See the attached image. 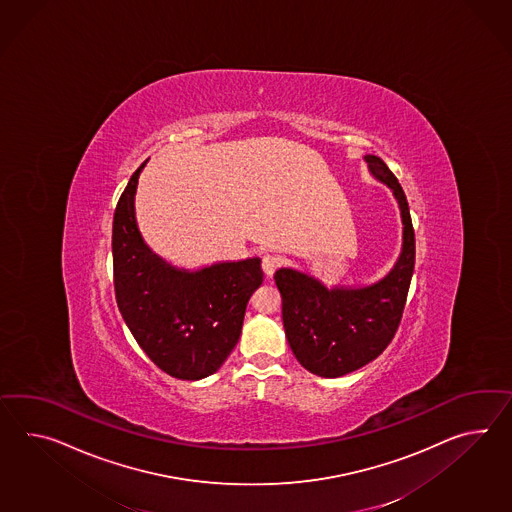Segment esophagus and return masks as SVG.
<instances>
[{
    "instance_id": "esophagus-1",
    "label": "esophagus",
    "mask_w": 512,
    "mask_h": 512,
    "mask_svg": "<svg viewBox=\"0 0 512 512\" xmlns=\"http://www.w3.org/2000/svg\"><path fill=\"white\" fill-rule=\"evenodd\" d=\"M279 264H281L279 257H275V255H264V257H262V272L268 275V277H272V275L275 274V270L279 268Z\"/></svg>"
}]
</instances>
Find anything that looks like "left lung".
I'll return each mask as SVG.
<instances>
[{"instance_id":"left-lung-1","label":"left lung","mask_w":512,"mask_h":512,"mask_svg":"<svg viewBox=\"0 0 512 512\" xmlns=\"http://www.w3.org/2000/svg\"><path fill=\"white\" fill-rule=\"evenodd\" d=\"M370 174L398 201L403 244L383 279L366 287H325L294 268H279L275 285L283 298V325L292 353L305 370L342 377L377 359L398 331L414 270V229L405 192L377 155H364Z\"/></svg>"}]
</instances>
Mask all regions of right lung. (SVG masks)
I'll return each mask as SVG.
<instances>
[{"instance_id":"add662e5","label":"right lung","mask_w":512,"mask_h":512,"mask_svg":"<svg viewBox=\"0 0 512 512\" xmlns=\"http://www.w3.org/2000/svg\"><path fill=\"white\" fill-rule=\"evenodd\" d=\"M146 163L131 175L114 211L116 303L151 361L172 377L198 381L218 372L237 346L248 301L261 287V259L216 262L190 272L153 253L135 218Z\"/></svg>"}]
</instances>
